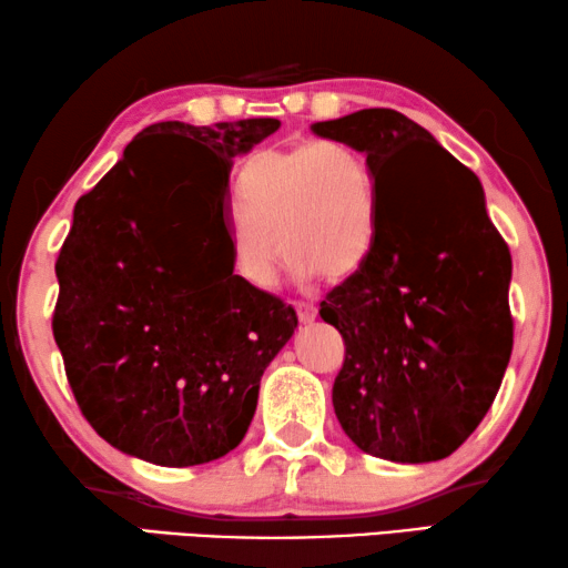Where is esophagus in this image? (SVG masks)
Segmentation results:
<instances>
[{
	"mask_svg": "<svg viewBox=\"0 0 568 568\" xmlns=\"http://www.w3.org/2000/svg\"><path fill=\"white\" fill-rule=\"evenodd\" d=\"M294 306H296V314H300V322L310 324V322L317 320V306H314V304H310V302H296Z\"/></svg>",
	"mask_w": 568,
	"mask_h": 568,
	"instance_id": "34e87169",
	"label": "esophagus"
}]
</instances>
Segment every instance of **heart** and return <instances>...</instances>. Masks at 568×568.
Returning <instances> with one entry per match:
<instances>
[{
    "label": "heart",
    "instance_id": "1",
    "mask_svg": "<svg viewBox=\"0 0 568 568\" xmlns=\"http://www.w3.org/2000/svg\"><path fill=\"white\" fill-rule=\"evenodd\" d=\"M246 219L231 226V262L239 278L268 290L278 244L300 278H337L365 258L375 226V185L365 155L337 138L248 155L236 175Z\"/></svg>",
    "mask_w": 568,
    "mask_h": 568
}]
</instances>
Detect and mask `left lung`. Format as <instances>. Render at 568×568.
<instances>
[{
  "label": "left lung",
  "mask_w": 568,
  "mask_h": 568,
  "mask_svg": "<svg viewBox=\"0 0 568 568\" xmlns=\"http://www.w3.org/2000/svg\"><path fill=\"white\" fill-rule=\"evenodd\" d=\"M312 130L365 153L375 181L367 254L320 310L347 347L334 413L375 458H448L494 405L514 349L508 244L478 175L397 110H359ZM417 146L442 161L417 166ZM379 202L390 203L383 217Z\"/></svg>",
  "instance_id": "obj_1"
}]
</instances>
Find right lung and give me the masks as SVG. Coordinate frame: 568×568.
I'll return each mask as SVG.
<instances>
[{
    "mask_svg": "<svg viewBox=\"0 0 568 568\" xmlns=\"http://www.w3.org/2000/svg\"><path fill=\"white\" fill-rule=\"evenodd\" d=\"M278 125L155 123L74 203L54 264L52 334L82 415L113 448L183 468L244 440L258 383L294 334L296 312L239 278L231 246H193L189 185L173 179L165 153L206 148L229 185L234 158Z\"/></svg>",
    "mask_w": 568,
    "mask_h": 568,
    "instance_id": "1",
    "label": "right lung"
}]
</instances>
